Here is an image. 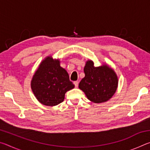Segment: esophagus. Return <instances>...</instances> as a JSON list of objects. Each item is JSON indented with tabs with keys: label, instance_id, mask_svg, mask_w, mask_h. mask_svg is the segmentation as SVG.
<instances>
[{
	"label": "esophagus",
	"instance_id": "esophagus-1",
	"mask_svg": "<svg viewBox=\"0 0 150 150\" xmlns=\"http://www.w3.org/2000/svg\"><path fill=\"white\" fill-rule=\"evenodd\" d=\"M74 85H75V87H78V85H79V82L78 81H74Z\"/></svg>",
	"mask_w": 150,
	"mask_h": 150
}]
</instances>
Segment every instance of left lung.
<instances>
[{"mask_svg": "<svg viewBox=\"0 0 150 150\" xmlns=\"http://www.w3.org/2000/svg\"><path fill=\"white\" fill-rule=\"evenodd\" d=\"M84 72L85 76L80 81L79 88L85 93L88 100L95 103H104L115 93L118 78L108 66L95 67L92 61H88Z\"/></svg>", "mask_w": 150, "mask_h": 150, "instance_id": "left-lung-1", "label": "left lung"}]
</instances>
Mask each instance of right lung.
<instances>
[{
  "label": "right lung",
  "instance_id": "add662e5",
  "mask_svg": "<svg viewBox=\"0 0 150 150\" xmlns=\"http://www.w3.org/2000/svg\"><path fill=\"white\" fill-rule=\"evenodd\" d=\"M74 87L67 72L60 66L59 61L52 57L43 61L31 82L32 91L39 102L50 106L62 103L65 93Z\"/></svg>",
  "mask_w": 150,
  "mask_h": 150
}]
</instances>
